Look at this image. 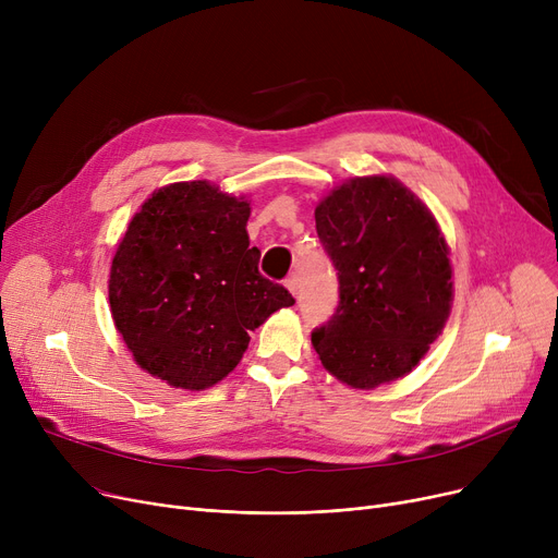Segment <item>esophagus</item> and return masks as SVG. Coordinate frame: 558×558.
Returning a JSON list of instances; mask_svg holds the SVG:
<instances>
[{
    "mask_svg": "<svg viewBox=\"0 0 558 558\" xmlns=\"http://www.w3.org/2000/svg\"><path fill=\"white\" fill-rule=\"evenodd\" d=\"M284 287L291 291V294H299V276L296 274H291L287 280H284Z\"/></svg>",
    "mask_w": 558,
    "mask_h": 558,
    "instance_id": "esophagus-1",
    "label": "esophagus"
}]
</instances>
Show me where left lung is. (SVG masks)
I'll use <instances>...</instances> for the list:
<instances>
[{"mask_svg": "<svg viewBox=\"0 0 558 558\" xmlns=\"http://www.w3.org/2000/svg\"><path fill=\"white\" fill-rule=\"evenodd\" d=\"M339 278V305L312 332L320 364L353 389L412 371L452 305L450 251L425 205L391 175L332 190L314 210Z\"/></svg>", "mask_w": 558, "mask_h": 558, "instance_id": "1", "label": "left lung"}]
</instances>
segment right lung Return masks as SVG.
Instances as JSON below:
<instances>
[{
    "label": "right lung",
    "mask_w": 558,
    "mask_h": 558,
    "mask_svg": "<svg viewBox=\"0 0 558 558\" xmlns=\"http://www.w3.org/2000/svg\"><path fill=\"white\" fill-rule=\"evenodd\" d=\"M251 205L208 181L146 198L117 246L110 312L133 360L175 389L201 391L240 364L248 332L296 301L257 271Z\"/></svg>",
    "instance_id": "obj_1"
}]
</instances>
